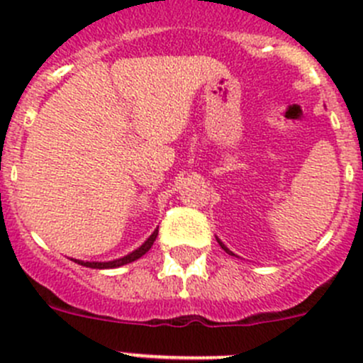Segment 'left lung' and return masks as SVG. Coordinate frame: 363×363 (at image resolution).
Wrapping results in <instances>:
<instances>
[{
  "label": "left lung",
  "mask_w": 363,
  "mask_h": 363,
  "mask_svg": "<svg viewBox=\"0 0 363 363\" xmlns=\"http://www.w3.org/2000/svg\"><path fill=\"white\" fill-rule=\"evenodd\" d=\"M216 240H218V244H219V246H221V247H223V250H225L226 252H228V255H232V256H237V255H235V252H232V251H230V250H228V247H226V246H225V244H223V242H221V240H219V239H218V237H216Z\"/></svg>",
  "instance_id": "left-lung-1"
}]
</instances>
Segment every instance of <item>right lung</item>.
<instances>
[{
	"instance_id": "1",
	"label": "right lung",
	"mask_w": 363,
	"mask_h": 363,
	"mask_svg": "<svg viewBox=\"0 0 363 363\" xmlns=\"http://www.w3.org/2000/svg\"><path fill=\"white\" fill-rule=\"evenodd\" d=\"M156 237H158V228H156L155 232L149 235V239L145 240L140 247H137L135 251L128 252V255L123 256V258L112 259V262H84V259H73V258L72 259L75 263H79V265L89 267V269H117V267H123V265H126V263H131V262H135V259L140 258V256H144L145 252L151 250V246L155 244Z\"/></svg>"
}]
</instances>
